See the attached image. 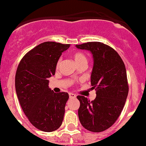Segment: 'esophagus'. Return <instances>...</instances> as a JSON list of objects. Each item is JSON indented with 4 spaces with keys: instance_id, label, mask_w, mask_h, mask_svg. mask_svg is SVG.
<instances>
[{
    "instance_id": "34e87169",
    "label": "esophagus",
    "mask_w": 146,
    "mask_h": 146,
    "mask_svg": "<svg viewBox=\"0 0 146 146\" xmlns=\"http://www.w3.org/2000/svg\"><path fill=\"white\" fill-rule=\"evenodd\" d=\"M75 97H76V95H75V94H74V93H69L70 99H74V98H75Z\"/></svg>"
}]
</instances>
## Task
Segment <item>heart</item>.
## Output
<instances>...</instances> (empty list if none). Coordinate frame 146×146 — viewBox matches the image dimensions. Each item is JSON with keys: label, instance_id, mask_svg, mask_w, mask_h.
<instances>
[{"label": "heart", "instance_id": "1", "mask_svg": "<svg viewBox=\"0 0 146 146\" xmlns=\"http://www.w3.org/2000/svg\"><path fill=\"white\" fill-rule=\"evenodd\" d=\"M73 57V59H74V62L76 64V66H78V65H80V64H87V58L86 56V55L84 54L81 52H76L74 53L72 56ZM60 64V60L58 61L57 62V67L59 66Z\"/></svg>", "mask_w": 146, "mask_h": 146}]
</instances>
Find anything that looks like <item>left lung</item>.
Returning a JSON list of instances; mask_svg holds the SVG:
<instances>
[{
	"mask_svg": "<svg viewBox=\"0 0 146 146\" xmlns=\"http://www.w3.org/2000/svg\"><path fill=\"white\" fill-rule=\"evenodd\" d=\"M75 46L93 55L90 82L96 90V97L91 102L84 96H77L80 101L79 120L87 130L102 132L117 121L125 104L129 91L125 66L114 49L101 42Z\"/></svg>",
	"mask_w": 146,
	"mask_h": 146,
	"instance_id": "obj_1",
	"label": "left lung"
}]
</instances>
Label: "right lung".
Wrapping results in <instances>:
<instances>
[{
    "label": "right lung",
    "mask_w": 146,
    "mask_h": 146,
    "mask_svg": "<svg viewBox=\"0 0 146 146\" xmlns=\"http://www.w3.org/2000/svg\"><path fill=\"white\" fill-rule=\"evenodd\" d=\"M69 46L44 42L24 56L16 70L15 87L21 107L31 124L44 132L57 130L63 121L69 96L51 90L48 78L55 74L59 57Z\"/></svg>",
    "instance_id": "right-lung-1"
}]
</instances>
